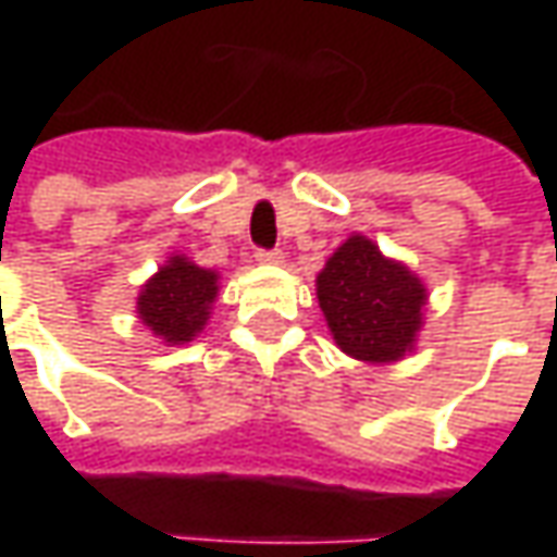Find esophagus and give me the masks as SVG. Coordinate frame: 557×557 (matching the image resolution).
I'll return each instance as SVG.
<instances>
[{
	"instance_id": "34e87169",
	"label": "esophagus",
	"mask_w": 557,
	"mask_h": 557,
	"mask_svg": "<svg viewBox=\"0 0 557 557\" xmlns=\"http://www.w3.org/2000/svg\"><path fill=\"white\" fill-rule=\"evenodd\" d=\"M285 257H282V250H257V263H267V267H278Z\"/></svg>"
}]
</instances>
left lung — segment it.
<instances>
[{"label":"left lung","mask_w":557,"mask_h":557,"mask_svg":"<svg viewBox=\"0 0 557 557\" xmlns=\"http://www.w3.org/2000/svg\"><path fill=\"white\" fill-rule=\"evenodd\" d=\"M315 297L344 354L362 362H396L416 347L428 288L366 235H350L315 275Z\"/></svg>","instance_id":"obj_1"}]
</instances>
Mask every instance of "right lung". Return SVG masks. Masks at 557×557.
<instances>
[{"mask_svg":"<svg viewBox=\"0 0 557 557\" xmlns=\"http://www.w3.org/2000/svg\"><path fill=\"white\" fill-rule=\"evenodd\" d=\"M216 290L220 275L213 269L198 267L176 253L141 285L136 312L148 332L161 337L166 347H176L203 332Z\"/></svg>","mask_w":557,"mask_h":557,"instance_id":"1","label":"right lung"}]
</instances>
